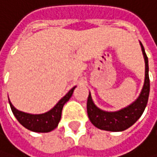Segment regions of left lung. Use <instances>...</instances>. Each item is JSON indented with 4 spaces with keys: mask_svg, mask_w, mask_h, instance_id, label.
<instances>
[{
    "mask_svg": "<svg viewBox=\"0 0 157 157\" xmlns=\"http://www.w3.org/2000/svg\"><path fill=\"white\" fill-rule=\"evenodd\" d=\"M141 48L145 60V81L143 89L137 99L128 107L117 111H105L97 108L89 94L86 102V110L90 122L100 130L109 132H122L129 129L136 122L147 106L150 93V78H149V63L143 44Z\"/></svg>",
    "mask_w": 157,
    "mask_h": 157,
    "instance_id": "left-lung-1",
    "label": "left lung"
}]
</instances>
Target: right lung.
Returning <instances> with one entry per match:
<instances>
[{
	"label": "right lung",
	"mask_w": 157,
	"mask_h": 157,
	"mask_svg": "<svg viewBox=\"0 0 157 157\" xmlns=\"http://www.w3.org/2000/svg\"><path fill=\"white\" fill-rule=\"evenodd\" d=\"M76 86L72 88L66 95L62 98L57 104L53 107L49 111L44 113L42 114H30L26 113L24 111L18 110L9 101V105L11 110L17 120L20 122L21 125H23L27 130L35 132H48L55 129L58 126L61 115H62V109L66 103L71 97L73 90Z\"/></svg>",
	"instance_id": "obj_1"
}]
</instances>
